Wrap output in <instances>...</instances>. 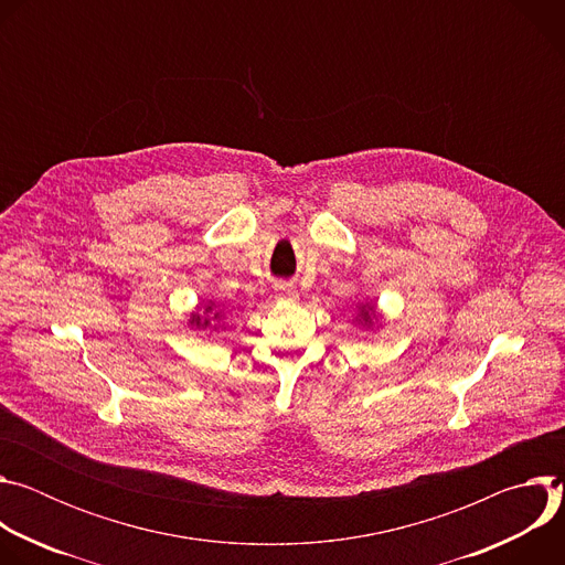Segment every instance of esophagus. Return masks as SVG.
Returning <instances> with one entry per match:
<instances>
[{
    "instance_id": "34e87169",
    "label": "esophagus",
    "mask_w": 565,
    "mask_h": 565,
    "mask_svg": "<svg viewBox=\"0 0 565 565\" xmlns=\"http://www.w3.org/2000/svg\"><path fill=\"white\" fill-rule=\"evenodd\" d=\"M277 299H279V301H297V299H299V292H297L292 286H281L279 292H277Z\"/></svg>"
}]
</instances>
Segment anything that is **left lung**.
Wrapping results in <instances>:
<instances>
[{"label": "left lung", "mask_w": 565, "mask_h": 565, "mask_svg": "<svg viewBox=\"0 0 565 565\" xmlns=\"http://www.w3.org/2000/svg\"><path fill=\"white\" fill-rule=\"evenodd\" d=\"M353 321H358V324H362V327H373V321H377V315H375V306H371V303H362V306H358V315H355V319Z\"/></svg>", "instance_id": "obj_1"}]
</instances>
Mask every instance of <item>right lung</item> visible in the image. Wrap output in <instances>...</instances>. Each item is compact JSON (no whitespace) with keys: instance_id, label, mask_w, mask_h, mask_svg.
<instances>
[{"instance_id":"obj_1","label":"right lung","mask_w":565,"mask_h":565,"mask_svg":"<svg viewBox=\"0 0 565 565\" xmlns=\"http://www.w3.org/2000/svg\"><path fill=\"white\" fill-rule=\"evenodd\" d=\"M203 307L204 310L201 311L200 308ZM221 317H223V312L210 301L207 306H196V310L190 315V319H188V324L192 327V329H210L212 324H214V331L221 327L218 321H221Z\"/></svg>"}]
</instances>
